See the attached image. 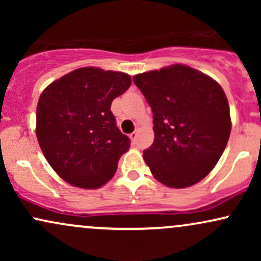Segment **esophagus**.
Returning a JSON list of instances; mask_svg holds the SVG:
<instances>
[{"instance_id":"34e87169","label":"esophagus","mask_w":261,"mask_h":261,"mask_svg":"<svg viewBox=\"0 0 261 261\" xmlns=\"http://www.w3.org/2000/svg\"><path fill=\"white\" fill-rule=\"evenodd\" d=\"M137 136H139V134H137V131H135V133L130 134V139H131V141H133V142H136Z\"/></svg>"}]
</instances>
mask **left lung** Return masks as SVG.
Returning <instances> with one entry per match:
<instances>
[{"instance_id": "left-lung-1", "label": "left lung", "mask_w": 261, "mask_h": 261, "mask_svg": "<svg viewBox=\"0 0 261 261\" xmlns=\"http://www.w3.org/2000/svg\"><path fill=\"white\" fill-rule=\"evenodd\" d=\"M153 113L154 141L143 158L169 188L202 180L222 155L230 134L229 106L216 81L184 65L134 77Z\"/></svg>"}]
</instances>
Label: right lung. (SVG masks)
Instances as JSON below:
<instances>
[{"instance_id": "add662e5", "label": "right lung", "mask_w": 261, "mask_h": 261, "mask_svg": "<svg viewBox=\"0 0 261 261\" xmlns=\"http://www.w3.org/2000/svg\"><path fill=\"white\" fill-rule=\"evenodd\" d=\"M130 76L77 68L47 86L37 107V137L50 166L65 181L97 189L113 178L130 139L116 126L113 100Z\"/></svg>"}]
</instances>
